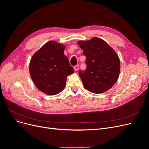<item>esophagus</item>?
<instances>
[{
	"mask_svg": "<svg viewBox=\"0 0 149 149\" xmlns=\"http://www.w3.org/2000/svg\"><path fill=\"white\" fill-rule=\"evenodd\" d=\"M78 68H79V65H76V66H74V71H78Z\"/></svg>",
	"mask_w": 149,
	"mask_h": 149,
	"instance_id": "1",
	"label": "esophagus"
}]
</instances>
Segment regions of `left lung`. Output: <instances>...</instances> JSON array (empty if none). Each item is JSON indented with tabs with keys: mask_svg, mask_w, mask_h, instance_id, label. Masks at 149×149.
Segmentation results:
<instances>
[{
	"mask_svg": "<svg viewBox=\"0 0 149 149\" xmlns=\"http://www.w3.org/2000/svg\"><path fill=\"white\" fill-rule=\"evenodd\" d=\"M86 56V69L79 70L84 88L100 94L111 88L120 72L119 58L115 51L102 39L96 37L78 42Z\"/></svg>",
	"mask_w": 149,
	"mask_h": 149,
	"instance_id": "obj_1",
	"label": "left lung"
}]
</instances>
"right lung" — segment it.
I'll return each instance as SVG.
<instances>
[{"instance_id":"obj_1","label":"right lung","mask_w":149,"mask_h":149,"mask_svg":"<svg viewBox=\"0 0 149 149\" xmlns=\"http://www.w3.org/2000/svg\"><path fill=\"white\" fill-rule=\"evenodd\" d=\"M65 47L54 41L45 44L35 53L30 63V73L39 90L55 95L65 88L66 77L74 73L64 55Z\"/></svg>"}]
</instances>
